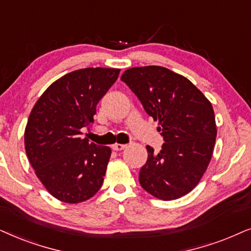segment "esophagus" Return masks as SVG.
Segmentation results:
<instances>
[{"mask_svg": "<svg viewBox=\"0 0 251 251\" xmlns=\"http://www.w3.org/2000/svg\"><path fill=\"white\" fill-rule=\"evenodd\" d=\"M127 145H120V143H115V145L112 146V149L116 150V151H120V150L125 149Z\"/></svg>", "mask_w": 251, "mask_h": 251, "instance_id": "obj_1", "label": "esophagus"}]
</instances>
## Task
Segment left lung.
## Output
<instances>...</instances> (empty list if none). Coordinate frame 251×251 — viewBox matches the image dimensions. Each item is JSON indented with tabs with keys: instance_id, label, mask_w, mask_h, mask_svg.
I'll list each match as a JSON object with an SVG mask.
<instances>
[{
	"instance_id": "left-lung-1",
	"label": "left lung",
	"mask_w": 251,
	"mask_h": 251,
	"mask_svg": "<svg viewBox=\"0 0 251 251\" xmlns=\"http://www.w3.org/2000/svg\"><path fill=\"white\" fill-rule=\"evenodd\" d=\"M122 81L138 96L146 112L158 120L162 150L147 146L148 159L139 173L142 188L171 201L195 188L208 169L217 127L212 105L183 75L163 66L126 70Z\"/></svg>"
}]
</instances>
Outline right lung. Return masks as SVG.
Here are the masks:
<instances>
[{"label": "right lung", "instance_id": "add662e5", "mask_svg": "<svg viewBox=\"0 0 251 251\" xmlns=\"http://www.w3.org/2000/svg\"><path fill=\"white\" fill-rule=\"evenodd\" d=\"M119 69L87 68L52 82L33 106L25 128L27 158L45 188L75 204L99 192L111 149L81 138L94 123L96 105L118 78Z\"/></svg>", "mask_w": 251, "mask_h": 251}]
</instances>
